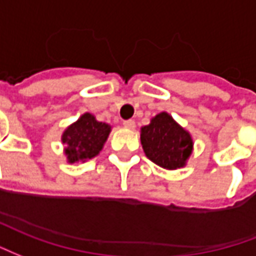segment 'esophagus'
Instances as JSON below:
<instances>
[{"label": "esophagus", "instance_id": "obj_1", "mask_svg": "<svg viewBox=\"0 0 256 256\" xmlns=\"http://www.w3.org/2000/svg\"><path fill=\"white\" fill-rule=\"evenodd\" d=\"M122 126H126V128H128V130H134V128H135V121L126 120L124 122H122Z\"/></svg>", "mask_w": 256, "mask_h": 256}]
</instances>
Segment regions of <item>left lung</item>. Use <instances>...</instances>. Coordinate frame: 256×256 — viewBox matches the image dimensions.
<instances>
[{"instance_id":"1","label":"left lung","mask_w":256,"mask_h":256,"mask_svg":"<svg viewBox=\"0 0 256 256\" xmlns=\"http://www.w3.org/2000/svg\"><path fill=\"white\" fill-rule=\"evenodd\" d=\"M140 140L147 158L169 170L186 166L194 147L190 132L166 112L152 117L148 126H142Z\"/></svg>"}]
</instances>
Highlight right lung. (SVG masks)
Returning <instances> with one entry per match:
<instances>
[{
  "label": "right lung",
  "instance_id": "obj_1",
  "mask_svg": "<svg viewBox=\"0 0 256 256\" xmlns=\"http://www.w3.org/2000/svg\"><path fill=\"white\" fill-rule=\"evenodd\" d=\"M112 126L100 122L91 113H84L79 120L64 130L61 140L65 146L68 162H86L104 148Z\"/></svg>",
  "mask_w": 256,
  "mask_h": 256
}]
</instances>
